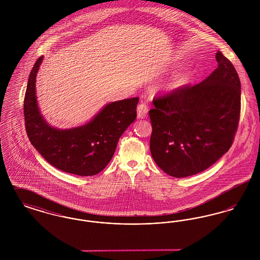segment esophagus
I'll use <instances>...</instances> for the list:
<instances>
[{
  "instance_id": "1",
  "label": "esophagus",
  "mask_w": 260,
  "mask_h": 260,
  "mask_svg": "<svg viewBox=\"0 0 260 260\" xmlns=\"http://www.w3.org/2000/svg\"><path fill=\"white\" fill-rule=\"evenodd\" d=\"M147 113H148V107L146 104L144 103H141L137 106V118L138 119H144L146 118L147 116Z\"/></svg>"
}]
</instances>
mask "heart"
<instances>
[{
    "mask_svg": "<svg viewBox=\"0 0 260 260\" xmlns=\"http://www.w3.org/2000/svg\"><path fill=\"white\" fill-rule=\"evenodd\" d=\"M179 78L175 77L172 78L170 80H168L167 82L162 83L160 85V88L162 89L166 93H172L173 91H175L178 87H179Z\"/></svg>",
    "mask_w": 260,
    "mask_h": 260,
    "instance_id": "1",
    "label": "heart"
}]
</instances>
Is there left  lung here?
<instances>
[{
    "label": "left lung",
    "instance_id": "8db88e82",
    "mask_svg": "<svg viewBox=\"0 0 260 260\" xmlns=\"http://www.w3.org/2000/svg\"><path fill=\"white\" fill-rule=\"evenodd\" d=\"M218 67L193 87H179L154 99L150 151L169 175L201 173L219 160L233 143L241 109V83L233 64L220 51Z\"/></svg>",
    "mask_w": 260,
    "mask_h": 260
}]
</instances>
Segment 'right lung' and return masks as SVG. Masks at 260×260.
Wrapping results in <instances>:
<instances>
[{"label":"right lung","mask_w":260,"mask_h":260,"mask_svg":"<svg viewBox=\"0 0 260 260\" xmlns=\"http://www.w3.org/2000/svg\"><path fill=\"white\" fill-rule=\"evenodd\" d=\"M44 56L29 75L24 99L26 133L38 152L54 168L65 173L90 176L111 161L118 141L136 119L138 98L107 103L87 123L71 128L49 124L40 111L36 79Z\"/></svg>","instance_id":"right-lung-1"}]
</instances>
